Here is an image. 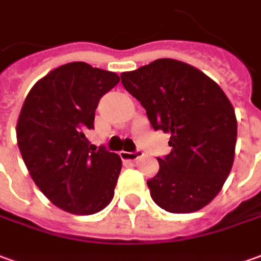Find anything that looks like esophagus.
Returning <instances> with one entry per match:
<instances>
[{
	"label": "esophagus",
	"mask_w": 261,
	"mask_h": 261,
	"mask_svg": "<svg viewBox=\"0 0 261 261\" xmlns=\"http://www.w3.org/2000/svg\"><path fill=\"white\" fill-rule=\"evenodd\" d=\"M141 155H143V151H140V149L133 151V152H128V151H121V152H120V156H121L123 160H125V161H136V160H138Z\"/></svg>",
	"instance_id": "34e87169"
}]
</instances>
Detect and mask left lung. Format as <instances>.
<instances>
[{
  "label": "left lung",
  "mask_w": 261,
  "mask_h": 261,
  "mask_svg": "<svg viewBox=\"0 0 261 261\" xmlns=\"http://www.w3.org/2000/svg\"><path fill=\"white\" fill-rule=\"evenodd\" d=\"M154 130L168 133L171 152L147 181L151 198L171 213L199 211L219 194L232 169L238 121L211 77L175 59H156L120 74Z\"/></svg>",
  "instance_id": "obj_1"
}]
</instances>
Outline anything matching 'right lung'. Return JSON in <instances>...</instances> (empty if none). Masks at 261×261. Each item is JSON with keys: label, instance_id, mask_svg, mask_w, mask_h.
<instances>
[{"label": "right lung", "instance_id": "right-lung-1", "mask_svg": "<svg viewBox=\"0 0 261 261\" xmlns=\"http://www.w3.org/2000/svg\"><path fill=\"white\" fill-rule=\"evenodd\" d=\"M118 82L114 72L72 62L38 80L23 101L16 124L23 162L42 194L69 213H97L114 196L121 160L85 133L94 128L101 96Z\"/></svg>", "mask_w": 261, "mask_h": 261}]
</instances>
